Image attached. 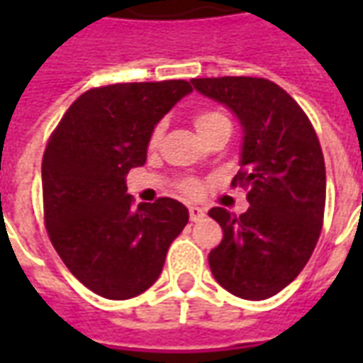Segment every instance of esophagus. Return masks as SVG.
<instances>
[{
    "label": "esophagus",
    "mask_w": 363,
    "mask_h": 363,
    "mask_svg": "<svg viewBox=\"0 0 363 363\" xmlns=\"http://www.w3.org/2000/svg\"><path fill=\"white\" fill-rule=\"evenodd\" d=\"M189 212H190V220L192 221H200L206 218V212L202 210V208H198V206H190Z\"/></svg>",
    "instance_id": "esophagus-1"
}]
</instances>
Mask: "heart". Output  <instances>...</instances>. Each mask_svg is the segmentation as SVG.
<instances>
[{"label":"heart","instance_id":"1","mask_svg":"<svg viewBox=\"0 0 363 363\" xmlns=\"http://www.w3.org/2000/svg\"><path fill=\"white\" fill-rule=\"evenodd\" d=\"M225 122H229L221 112H216V111H202L198 112V114H194V128L198 130V134L204 135L208 130H212V128L220 126V124H225ZM159 134H161V130H155L153 132V143L157 142L159 140ZM198 189H200V184H198L196 181H186L182 182V190L186 192V194H196Z\"/></svg>","mask_w":363,"mask_h":363}]
</instances>
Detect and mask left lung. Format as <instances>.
<instances>
[{"label": "left lung", "mask_w": 363, "mask_h": 363, "mask_svg": "<svg viewBox=\"0 0 363 363\" xmlns=\"http://www.w3.org/2000/svg\"><path fill=\"white\" fill-rule=\"evenodd\" d=\"M200 95L223 104L241 124V171L233 184L251 186V208L239 218L225 208L208 216L223 229L210 252L213 278L251 301L276 296L296 280L317 245L327 174L319 140L299 104L259 77L192 79Z\"/></svg>", "instance_id": "obj_1"}]
</instances>
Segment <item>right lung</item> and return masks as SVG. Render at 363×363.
Listing matches in <instances>:
<instances>
[{"mask_svg": "<svg viewBox=\"0 0 363 363\" xmlns=\"http://www.w3.org/2000/svg\"><path fill=\"white\" fill-rule=\"evenodd\" d=\"M192 93L189 82L118 83L83 93L60 120L43 157L46 229L85 288L130 299L151 288L189 223L173 198L132 208L126 174L142 167L159 120Z\"/></svg>", "mask_w": 363, "mask_h": 363, "instance_id": "obj_1", "label": "right lung"}]
</instances>
